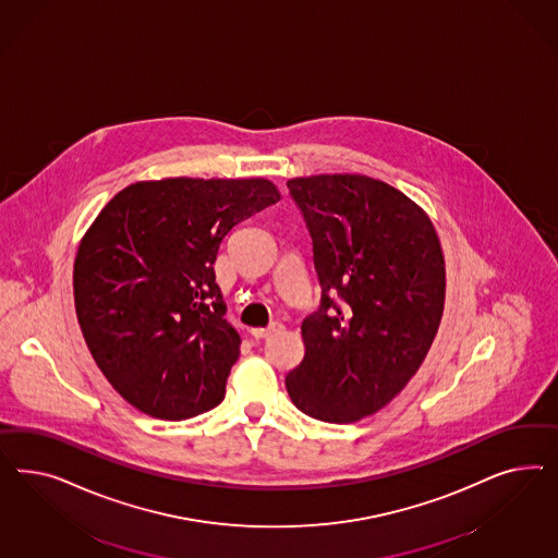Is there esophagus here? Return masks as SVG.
I'll list each match as a JSON object with an SVG mask.
<instances>
[{
    "label": "esophagus",
    "instance_id": "34e87169",
    "mask_svg": "<svg viewBox=\"0 0 558 558\" xmlns=\"http://www.w3.org/2000/svg\"><path fill=\"white\" fill-rule=\"evenodd\" d=\"M278 331H282V323H270L268 327H257V329H252V336H254L255 339H264V338H270V336H274V333H278Z\"/></svg>",
    "mask_w": 558,
    "mask_h": 558
}]
</instances>
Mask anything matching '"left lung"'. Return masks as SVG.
<instances>
[{"label": "left lung", "instance_id": "obj_1", "mask_svg": "<svg viewBox=\"0 0 558 558\" xmlns=\"http://www.w3.org/2000/svg\"><path fill=\"white\" fill-rule=\"evenodd\" d=\"M287 186L322 284L319 311L301 325L304 357L288 372V395L308 417L360 422L405 389L438 333V233L403 192L368 175L322 173Z\"/></svg>", "mask_w": 558, "mask_h": 558}]
</instances>
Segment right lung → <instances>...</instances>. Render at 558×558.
<instances>
[{
	"label": "right lung",
	"mask_w": 558,
	"mask_h": 558,
	"mask_svg": "<svg viewBox=\"0 0 558 558\" xmlns=\"http://www.w3.org/2000/svg\"><path fill=\"white\" fill-rule=\"evenodd\" d=\"M278 201L264 178H166L101 208L75 255L73 296L85 343L126 403L180 422L225 399L241 338L213 264L236 222Z\"/></svg>",
	"instance_id": "1"
}]
</instances>
